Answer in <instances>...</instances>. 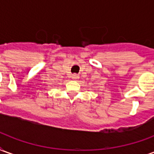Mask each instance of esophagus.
Masks as SVG:
<instances>
[{
    "label": "esophagus",
    "instance_id": "esophagus-1",
    "mask_svg": "<svg viewBox=\"0 0 154 154\" xmlns=\"http://www.w3.org/2000/svg\"><path fill=\"white\" fill-rule=\"evenodd\" d=\"M72 78L73 80H77V79H78V76H77V74H73V75L72 76Z\"/></svg>",
    "mask_w": 154,
    "mask_h": 154
}]
</instances>
